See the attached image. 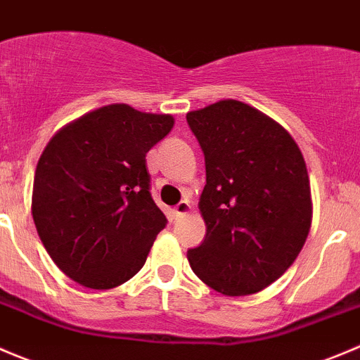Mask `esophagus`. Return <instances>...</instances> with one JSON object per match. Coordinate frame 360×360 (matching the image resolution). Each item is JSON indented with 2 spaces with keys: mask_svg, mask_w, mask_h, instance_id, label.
Masks as SVG:
<instances>
[{
  "mask_svg": "<svg viewBox=\"0 0 360 360\" xmlns=\"http://www.w3.org/2000/svg\"><path fill=\"white\" fill-rule=\"evenodd\" d=\"M188 212H191V202H188V201H180L179 205L173 208V213H175V217H184V215H187Z\"/></svg>",
  "mask_w": 360,
  "mask_h": 360,
  "instance_id": "34e87169",
  "label": "esophagus"
}]
</instances>
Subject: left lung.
I'll return each instance as SVG.
<instances>
[{"label":"left lung","mask_w":360,"mask_h":360,"mask_svg":"<svg viewBox=\"0 0 360 360\" xmlns=\"http://www.w3.org/2000/svg\"><path fill=\"white\" fill-rule=\"evenodd\" d=\"M205 154L199 212L206 238L187 252L192 271L224 296L271 285L311 227L308 169L289 131L247 103L222 99L187 113Z\"/></svg>","instance_id":"left-lung-1"}]
</instances>
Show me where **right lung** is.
<instances>
[{
  "instance_id": "1",
  "label": "right lung",
  "mask_w": 360,
  "mask_h": 360,
  "mask_svg": "<svg viewBox=\"0 0 360 360\" xmlns=\"http://www.w3.org/2000/svg\"><path fill=\"white\" fill-rule=\"evenodd\" d=\"M166 113L115 103L63 126L37 165L31 198L45 250L87 289L122 285L166 227L152 199L147 152L172 131Z\"/></svg>"
}]
</instances>
